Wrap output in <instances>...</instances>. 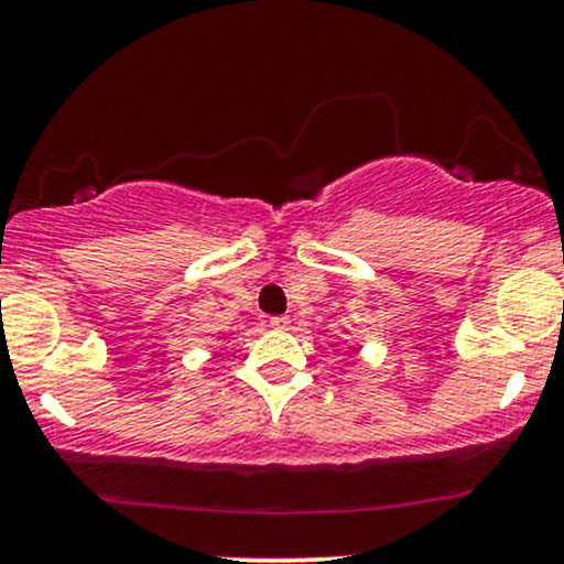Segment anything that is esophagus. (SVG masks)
<instances>
[{"mask_svg": "<svg viewBox=\"0 0 564 564\" xmlns=\"http://www.w3.org/2000/svg\"><path fill=\"white\" fill-rule=\"evenodd\" d=\"M270 326H273V328H275V332H289L291 321L286 318V315H278V318H273V321H270Z\"/></svg>", "mask_w": 564, "mask_h": 564, "instance_id": "34e87169", "label": "esophagus"}]
</instances>
